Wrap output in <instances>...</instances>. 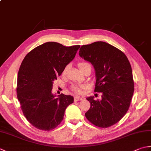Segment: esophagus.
<instances>
[{
	"mask_svg": "<svg viewBox=\"0 0 151 151\" xmlns=\"http://www.w3.org/2000/svg\"><path fill=\"white\" fill-rule=\"evenodd\" d=\"M82 98L78 97V96H75V97H74V101H75V102L79 101H82Z\"/></svg>",
	"mask_w": 151,
	"mask_h": 151,
	"instance_id": "1",
	"label": "esophagus"
}]
</instances>
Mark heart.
Segmentation results:
<instances>
[{
  "label": "heart",
  "instance_id": "b5f03b06",
  "mask_svg": "<svg viewBox=\"0 0 151 151\" xmlns=\"http://www.w3.org/2000/svg\"><path fill=\"white\" fill-rule=\"evenodd\" d=\"M87 65H89V63H86V62H79L78 63V67L80 69L82 70V68H84V67ZM67 67H65L63 70L62 75H65L67 72ZM83 88H84V86H81V85H73L71 86L72 90L73 91L77 93H81L82 91V89H83Z\"/></svg>",
  "mask_w": 151,
  "mask_h": 151
}]
</instances>
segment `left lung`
<instances>
[{
  "instance_id": "8db88e82",
  "label": "left lung",
  "mask_w": 151,
  "mask_h": 151,
  "mask_svg": "<svg viewBox=\"0 0 151 151\" xmlns=\"http://www.w3.org/2000/svg\"><path fill=\"white\" fill-rule=\"evenodd\" d=\"M79 55L93 65L95 92L102 93L101 100L88 97L91 106L85 114L92 124L107 128L117 123L129 110L134 91L132 67L119 49L103 41L82 45Z\"/></svg>"
}]
</instances>
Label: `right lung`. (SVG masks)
<instances>
[{"instance_id": "obj_1", "label": "right lung", "mask_w": 151, "mask_h": 151, "mask_svg": "<svg viewBox=\"0 0 151 151\" xmlns=\"http://www.w3.org/2000/svg\"><path fill=\"white\" fill-rule=\"evenodd\" d=\"M80 45L47 42L34 48L22 60L17 76V95L24 117L34 127L49 131L63 120L73 96L52 93L53 82L75 58Z\"/></svg>"}]
</instances>
